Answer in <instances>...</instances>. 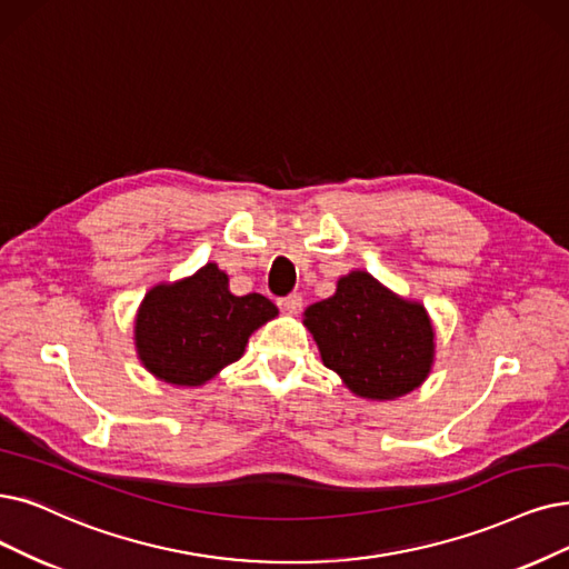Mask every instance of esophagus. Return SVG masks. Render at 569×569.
Masks as SVG:
<instances>
[{
	"mask_svg": "<svg viewBox=\"0 0 569 569\" xmlns=\"http://www.w3.org/2000/svg\"><path fill=\"white\" fill-rule=\"evenodd\" d=\"M278 306H280V310H282L284 315H299L301 308H303V299L299 297V293H291V297L280 299Z\"/></svg>",
	"mask_w": 569,
	"mask_h": 569,
	"instance_id": "obj_1",
	"label": "esophagus"
}]
</instances>
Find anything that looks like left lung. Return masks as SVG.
Listing matches in <instances>:
<instances>
[{"label": "left lung", "instance_id": "obj_1", "mask_svg": "<svg viewBox=\"0 0 569 569\" xmlns=\"http://www.w3.org/2000/svg\"><path fill=\"white\" fill-rule=\"evenodd\" d=\"M325 367L363 399L388 401L413 392L435 363V327L422 303L406 301L363 270L303 312Z\"/></svg>", "mask_w": 569, "mask_h": 569}]
</instances>
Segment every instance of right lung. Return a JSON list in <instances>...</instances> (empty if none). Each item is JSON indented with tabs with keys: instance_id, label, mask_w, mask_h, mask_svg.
<instances>
[{
	"instance_id": "right-lung-1",
	"label": "right lung",
	"mask_w": 569,
	"mask_h": 569,
	"mask_svg": "<svg viewBox=\"0 0 569 569\" xmlns=\"http://www.w3.org/2000/svg\"><path fill=\"white\" fill-rule=\"evenodd\" d=\"M276 315V303L261 293L236 297L229 276L206 263L184 280L147 291L134 317V348L158 380L200 388L238 361L249 336Z\"/></svg>"
}]
</instances>
